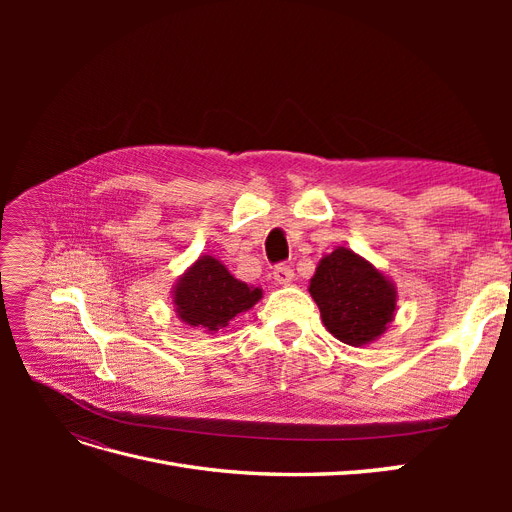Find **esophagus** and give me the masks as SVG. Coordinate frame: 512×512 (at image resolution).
I'll return each mask as SVG.
<instances>
[{"label":"esophagus","instance_id":"1","mask_svg":"<svg viewBox=\"0 0 512 512\" xmlns=\"http://www.w3.org/2000/svg\"><path fill=\"white\" fill-rule=\"evenodd\" d=\"M273 280H275L277 284H282V286L292 284V280H294L292 267H290V265H277V267L273 269Z\"/></svg>","mask_w":512,"mask_h":512}]
</instances>
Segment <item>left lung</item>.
I'll return each instance as SVG.
<instances>
[{
    "instance_id": "left-lung-1",
    "label": "left lung",
    "mask_w": 512,
    "mask_h": 512,
    "mask_svg": "<svg viewBox=\"0 0 512 512\" xmlns=\"http://www.w3.org/2000/svg\"><path fill=\"white\" fill-rule=\"evenodd\" d=\"M309 294L324 327L348 346L376 342L395 318V284L348 247L322 256L309 280Z\"/></svg>"
}]
</instances>
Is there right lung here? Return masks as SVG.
Listing matches in <instances>:
<instances>
[{"mask_svg":"<svg viewBox=\"0 0 512 512\" xmlns=\"http://www.w3.org/2000/svg\"><path fill=\"white\" fill-rule=\"evenodd\" d=\"M262 299V288L237 280L218 258L198 256L173 286L177 318L205 333H218Z\"/></svg>","mask_w":512,"mask_h":512,"instance_id":"obj_1","label":"right lung"}]
</instances>
